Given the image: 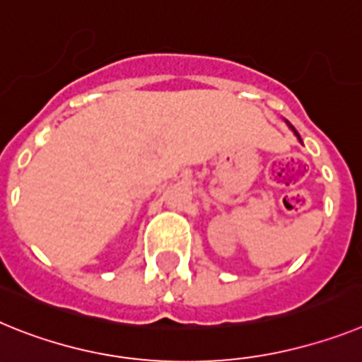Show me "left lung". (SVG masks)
<instances>
[{
  "mask_svg": "<svg viewBox=\"0 0 362 362\" xmlns=\"http://www.w3.org/2000/svg\"><path fill=\"white\" fill-rule=\"evenodd\" d=\"M286 124H287V126H289V129H291L293 134H295V137H296V139H298V141H300V143H302V139H300V135H298V132H296V129H295V128H293V124H289V122H287V120H286Z\"/></svg>",
  "mask_w": 362,
  "mask_h": 362,
  "instance_id": "1",
  "label": "left lung"
}]
</instances>
